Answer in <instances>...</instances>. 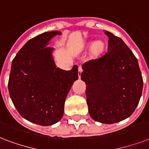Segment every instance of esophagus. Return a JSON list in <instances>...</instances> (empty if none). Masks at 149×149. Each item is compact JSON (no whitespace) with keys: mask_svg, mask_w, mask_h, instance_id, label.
<instances>
[{"mask_svg":"<svg viewBox=\"0 0 149 149\" xmlns=\"http://www.w3.org/2000/svg\"><path fill=\"white\" fill-rule=\"evenodd\" d=\"M82 72H83L82 67H81V66H79L78 73H79V79H80V77H81V73H82Z\"/></svg>","mask_w":149,"mask_h":149,"instance_id":"esophagus-1","label":"esophagus"}]
</instances>
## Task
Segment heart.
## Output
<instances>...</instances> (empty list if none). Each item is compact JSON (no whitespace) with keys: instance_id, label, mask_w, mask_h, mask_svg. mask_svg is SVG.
Instances as JSON below:
<instances>
[{"instance_id":"b5f03b06","label":"heart","mask_w":149,"mask_h":149,"mask_svg":"<svg viewBox=\"0 0 149 149\" xmlns=\"http://www.w3.org/2000/svg\"><path fill=\"white\" fill-rule=\"evenodd\" d=\"M104 47H105V44L102 41L98 40V41H93V42H90L89 43H88L86 46L87 49H92V51L95 55H98V54H100L103 51Z\"/></svg>"}]
</instances>
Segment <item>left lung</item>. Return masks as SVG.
<instances>
[{
	"label": "left lung",
	"mask_w": 149,
	"mask_h": 149,
	"mask_svg": "<svg viewBox=\"0 0 149 149\" xmlns=\"http://www.w3.org/2000/svg\"><path fill=\"white\" fill-rule=\"evenodd\" d=\"M108 49L83 64L81 79L86 85V102L93 120L105 124L129 118L141 98L143 80L139 63L123 40L109 31Z\"/></svg>",
	"instance_id": "1"
}]
</instances>
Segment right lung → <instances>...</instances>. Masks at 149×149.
<instances>
[{
  "mask_svg": "<svg viewBox=\"0 0 149 149\" xmlns=\"http://www.w3.org/2000/svg\"><path fill=\"white\" fill-rule=\"evenodd\" d=\"M60 31L45 32L28 40L12 61L8 90L15 108L31 123L47 126L62 118L64 102L78 79V66L63 70L56 66L54 49L47 47Z\"/></svg>",
  "mask_w": 149,
  "mask_h": 149,
  "instance_id": "add662e5",
  "label": "right lung"
}]
</instances>
